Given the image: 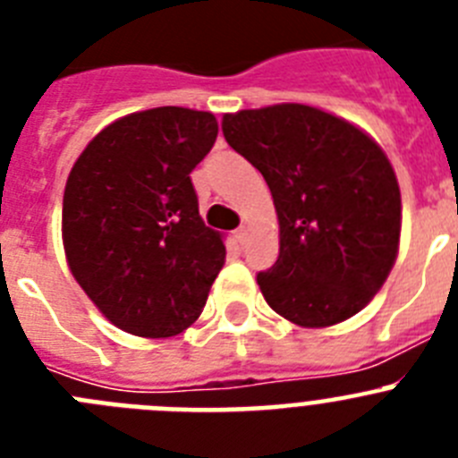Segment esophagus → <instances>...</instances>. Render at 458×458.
<instances>
[{
	"instance_id": "esophagus-1",
	"label": "esophagus",
	"mask_w": 458,
	"mask_h": 458,
	"mask_svg": "<svg viewBox=\"0 0 458 458\" xmlns=\"http://www.w3.org/2000/svg\"><path fill=\"white\" fill-rule=\"evenodd\" d=\"M248 236H250L248 226H238V229H236L238 242H242V245H245V242H248Z\"/></svg>"
}]
</instances>
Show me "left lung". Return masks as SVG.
<instances>
[{
    "mask_svg": "<svg viewBox=\"0 0 458 458\" xmlns=\"http://www.w3.org/2000/svg\"><path fill=\"white\" fill-rule=\"evenodd\" d=\"M222 132L273 194L279 257L257 275L266 302L302 327L365 310L402 233V192L386 151L351 121L301 103L225 114Z\"/></svg>",
    "mask_w": 458,
    "mask_h": 458,
    "instance_id": "8db88e82",
    "label": "left lung"
}]
</instances>
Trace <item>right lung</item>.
<instances>
[{"mask_svg": "<svg viewBox=\"0 0 458 458\" xmlns=\"http://www.w3.org/2000/svg\"><path fill=\"white\" fill-rule=\"evenodd\" d=\"M216 137L210 112L172 105L132 112L105 125L68 174V268L125 333H183L225 266L222 233L204 225L190 181Z\"/></svg>", "mask_w": 458, "mask_h": 458, "instance_id": "obj_1", "label": "right lung"}]
</instances>
